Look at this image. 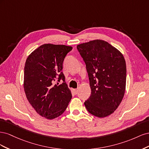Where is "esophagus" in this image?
I'll return each mask as SVG.
<instances>
[{"instance_id":"esophagus-1","label":"esophagus","mask_w":149,"mask_h":149,"mask_svg":"<svg viewBox=\"0 0 149 149\" xmlns=\"http://www.w3.org/2000/svg\"><path fill=\"white\" fill-rule=\"evenodd\" d=\"M73 91H74V93L75 94H77L78 93V90L77 89H75L73 90Z\"/></svg>"}]
</instances>
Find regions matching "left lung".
<instances>
[{"instance_id":"1","label":"left lung","mask_w":149,"mask_h":149,"mask_svg":"<svg viewBox=\"0 0 149 149\" xmlns=\"http://www.w3.org/2000/svg\"><path fill=\"white\" fill-rule=\"evenodd\" d=\"M86 64L91 94L84 106L97 118H105L118 107L124 96L126 64L118 49L101 40L77 45Z\"/></svg>"}]
</instances>
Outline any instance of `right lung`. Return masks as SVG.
I'll return each instance as SVG.
<instances>
[{"instance_id":"obj_1","label":"right lung","mask_w":149,"mask_h":149,"mask_svg":"<svg viewBox=\"0 0 149 149\" xmlns=\"http://www.w3.org/2000/svg\"><path fill=\"white\" fill-rule=\"evenodd\" d=\"M72 49L63 45L44 44L26 58L24 81L26 98L36 112L48 119L61 116L71 100L61 70L65 58ZM61 79L63 83L60 85Z\"/></svg>"}]
</instances>
